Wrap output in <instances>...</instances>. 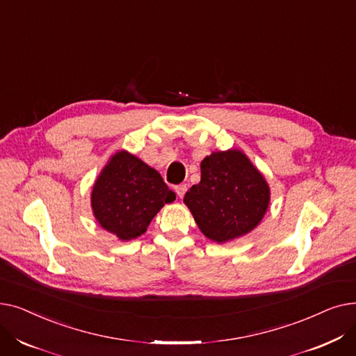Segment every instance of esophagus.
<instances>
[{
    "label": "esophagus",
    "mask_w": 356,
    "mask_h": 356,
    "mask_svg": "<svg viewBox=\"0 0 356 356\" xmlns=\"http://www.w3.org/2000/svg\"><path fill=\"white\" fill-rule=\"evenodd\" d=\"M186 191H188V188H186V184H179V186H176V193H177L179 199H183Z\"/></svg>",
    "instance_id": "34e87169"
}]
</instances>
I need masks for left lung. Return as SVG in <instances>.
Wrapping results in <instances>:
<instances>
[{"label":"left lung","mask_w":356,"mask_h":356,"mask_svg":"<svg viewBox=\"0 0 356 356\" xmlns=\"http://www.w3.org/2000/svg\"><path fill=\"white\" fill-rule=\"evenodd\" d=\"M200 175L183 202L204 236L225 244L259 225L270 204V186L244 152H213L202 160Z\"/></svg>","instance_id":"left-lung-1"}]
</instances>
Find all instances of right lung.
Here are the masks:
<instances>
[{
  "label": "right lung",
  "instance_id": "add662e5",
  "mask_svg": "<svg viewBox=\"0 0 356 356\" xmlns=\"http://www.w3.org/2000/svg\"><path fill=\"white\" fill-rule=\"evenodd\" d=\"M175 192L156 168L125 149L112 154L90 192V208L99 227L120 241L143 235Z\"/></svg>",
  "mask_w": 356,
  "mask_h": 356
}]
</instances>
